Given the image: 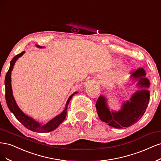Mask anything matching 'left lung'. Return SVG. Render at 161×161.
I'll list each match as a JSON object with an SVG mask.
<instances>
[{
	"label": "left lung",
	"instance_id": "left-lung-1",
	"mask_svg": "<svg viewBox=\"0 0 161 161\" xmlns=\"http://www.w3.org/2000/svg\"><path fill=\"white\" fill-rule=\"evenodd\" d=\"M132 84L140 90L131 96L129 100L124 102L120 110H110L108 108L106 97L100 96L96 103V108L100 119L109 126L116 128L129 127L137 122L142 118L147 108L150 99V81L146 77L143 68L134 71L130 77Z\"/></svg>",
	"mask_w": 161,
	"mask_h": 161
}]
</instances>
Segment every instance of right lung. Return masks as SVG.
Returning <instances> with one entry per match:
<instances>
[{"label": "right lung", "instance_id": "add662e5", "mask_svg": "<svg viewBox=\"0 0 161 161\" xmlns=\"http://www.w3.org/2000/svg\"><path fill=\"white\" fill-rule=\"evenodd\" d=\"M36 47H37L38 48H43L44 47H41L39 45H36ZM25 51H23L19 55L14 57L13 59L11 61V64H10V67L8 72L6 74V77H5L4 80V84H5V97H6V102L8 106V108L14 116L16 117L17 120L21 123L24 126H25L29 130L33 132H39V133H45V132H49L54 130L55 129L58 128L59 124L64 122V120L65 119V117L67 116V106H68L70 100H71L72 97L74 96L75 94H77V92H74L73 94H71L67 100L65 109L64 111L62 112L59 115L55 116L53 119H51L50 121H49L47 123L45 124H42L37 121L35 120L31 117H30L27 115H26L25 114L20 110L18 105L17 104V102L15 101L14 98L13 97V90L11 86V71L13 69V67L14 65L15 62L17 60L20 58L24 53Z\"/></svg>", "mask_w": 161, "mask_h": 161}]
</instances>
